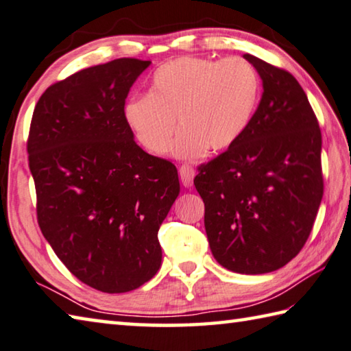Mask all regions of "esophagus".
I'll use <instances>...</instances> for the list:
<instances>
[{
	"instance_id": "esophagus-1",
	"label": "esophagus",
	"mask_w": 351,
	"mask_h": 351,
	"mask_svg": "<svg viewBox=\"0 0 351 351\" xmlns=\"http://www.w3.org/2000/svg\"><path fill=\"white\" fill-rule=\"evenodd\" d=\"M195 175H196V171H195V169L192 167V165L184 164V165H181V167H180V176H181V182H182L184 187L189 189V187L193 186Z\"/></svg>"
}]
</instances>
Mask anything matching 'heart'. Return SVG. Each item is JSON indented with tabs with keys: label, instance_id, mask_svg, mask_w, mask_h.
<instances>
[{
	"label": "heart",
	"instance_id": "obj_1",
	"mask_svg": "<svg viewBox=\"0 0 351 351\" xmlns=\"http://www.w3.org/2000/svg\"><path fill=\"white\" fill-rule=\"evenodd\" d=\"M259 81L254 69L241 58L222 61L181 56L159 66L150 93L125 104V121L139 144L154 155L197 159L222 152L244 135L256 109Z\"/></svg>",
	"mask_w": 351,
	"mask_h": 351
}]
</instances>
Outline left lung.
<instances>
[{"label": "left lung", "instance_id": "8db88e82", "mask_svg": "<svg viewBox=\"0 0 351 351\" xmlns=\"http://www.w3.org/2000/svg\"><path fill=\"white\" fill-rule=\"evenodd\" d=\"M244 58L263 81V97L244 135L201 165L195 187L215 259L241 275H263L290 263L313 228L324 195L322 138L295 76Z\"/></svg>", "mask_w": 351, "mask_h": 351}]
</instances>
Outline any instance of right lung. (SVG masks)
Instances as JSON below:
<instances>
[{
  "label": "right lung",
  "instance_id": "1",
  "mask_svg": "<svg viewBox=\"0 0 351 351\" xmlns=\"http://www.w3.org/2000/svg\"><path fill=\"white\" fill-rule=\"evenodd\" d=\"M150 61L119 58L76 72L41 95L29 167L44 238L72 275L125 293L156 275L158 230L180 195L178 170L135 143L124 106Z\"/></svg>",
  "mask_w": 351,
  "mask_h": 351
}]
</instances>
